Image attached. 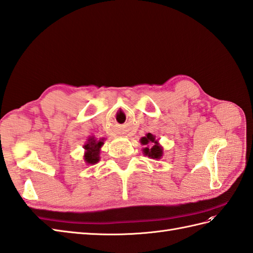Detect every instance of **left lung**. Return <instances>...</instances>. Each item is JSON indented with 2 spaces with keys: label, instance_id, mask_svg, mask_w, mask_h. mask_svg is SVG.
Segmentation results:
<instances>
[{
  "label": "left lung",
  "instance_id": "1",
  "mask_svg": "<svg viewBox=\"0 0 253 253\" xmlns=\"http://www.w3.org/2000/svg\"><path fill=\"white\" fill-rule=\"evenodd\" d=\"M139 142L144 145L143 154L146 157L155 160H159L162 158V156H164V147L160 145L159 139L156 138L154 134H146L144 137L139 139Z\"/></svg>",
  "mask_w": 253,
  "mask_h": 253
}]
</instances>
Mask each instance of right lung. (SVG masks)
Listing matches in <instances>:
<instances>
[{
	"label": "right lung",
	"mask_w": 253,
	"mask_h": 253,
	"mask_svg": "<svg viewBox=\"0 0 253 253\" xmlns=\"http://www.w3.org/2000/svg\"><path fill=\"white\" fill-rule=\"evenodd\" d=\"M106 138H95L94 136H89L86 139V143L83 145L84 154L83 159L86 165L92 166L97 164L100 159V150L104 145Z\"/></svg>",
	"instance_id": "add662e5"
}]
</instances>
